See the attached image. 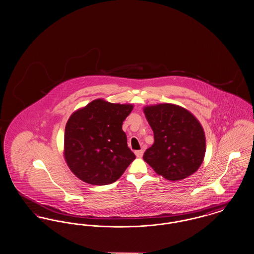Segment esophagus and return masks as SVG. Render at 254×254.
<instances>
[{"instance_id": "34e87169", "label": "esophagus", "mask_w": 254, "mask_h": 254, "mask_svg": "<svg viewBox=\"0 0 254 254\" xmlns=\"http://www.w3.org/2000/svg\"><path fill=\"white\" fill-rule=\"evenodd\" d=\"M135 154L137 158H141L143 155V150H136L135 151Z\"/></svg>"}]
</instances>
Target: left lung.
Here are the masks:
<instances>
[{
  "mask_svg": "<svg viewBox=\"0 0 254 254\" xmlns=\"http://www.w3.org/2000/svg\"><path fill=\"white\" fill-rule=\"evenodd\" d=\"M143 111L154 133V143L143 154V160L169 181L194 173L202 164L206 149L198 120L173 104H159Z\"/></svg>",
  "mask_w": 254,
  "mask_h": 254,
  "instance_id": "1",
  "label": "left lung"
}]
</instances>
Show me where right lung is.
Segmentation results:
<instances>
[{"mask_svg":"<svg viewBox=\"0 0 254 254\" xmlns=\"http://www.w3.org/2000/svg\"><path fill=\"white\" fill-rule=\"evenodd\" d=\"M132 105L97 99L75 112L64 131V156L69 169L91 185L116 182L135 159L122 130Z\"/></svg>","mask_w":254,"mask_h":254,"instance_id":"1","label":"right lung"}]
</instances>
